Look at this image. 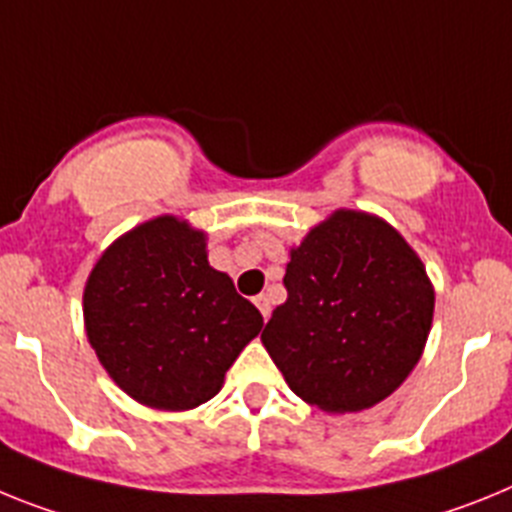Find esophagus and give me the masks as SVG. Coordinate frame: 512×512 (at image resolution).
I'll list each match as a JSON object with an SVG mask.
<instances>
[{
    "mask_svg": "<svg viewBox=\"0 0 512 512\" xmlns=\"http://www.w3.org/2000/svg\"><path fill=\"white\" fill-rule=\"evenodd\" d=\"M255 306H257V309H260L262 319L268 322V317H270V299H268V296H265V293L255 296Z\"/></svg>",
    "mask_w": 512,
    "mask_h": 512,
    "instance_id": "obj_1",
    "label": "esophagus"
}]
</instances>
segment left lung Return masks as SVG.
<instances>
[{
	"mask_svg": "<svg viewBox=\"0 0 512 512\" xmlns=\"http://www.w3.org/2000/svg\"><path fill=\"white\" fill-rule=\"evenodd\" d=\"M262 345L304 402L361 412L399 389L420 361L435 291L394 226L340 208L291 250Z\"/></svg>",
	"mask_w": 512,
	"mask_h": 512,
	"instance_id": "obj_1",
	"label": "left lung"
}]
</instances>
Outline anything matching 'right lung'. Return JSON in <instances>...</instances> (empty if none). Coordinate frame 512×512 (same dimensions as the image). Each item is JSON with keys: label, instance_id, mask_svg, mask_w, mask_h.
Segmentation results:
<instances>
[{"label": "right lung", "instance_id": "right-lung-1", "mask_svg": "<svg viewBox=\"0 0 512 512\" xmlns=\"http://www.w3.org/2000/svg\"><path fill=\"white\" fill-rule=\"evenodd\" d=\"M84 330L128 397L182 412L219 394L262 314L208 265L201 229L157 216L102 252L84 286Z\"/></svg>", "mask_w": 512, "mask_h": 512}]
</instances>
